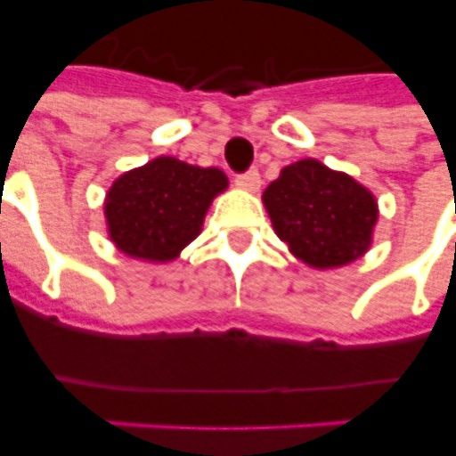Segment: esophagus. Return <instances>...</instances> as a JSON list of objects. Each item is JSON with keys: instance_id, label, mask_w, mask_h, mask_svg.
Wrapping results in <instances>:
<instances>
[{"instance_id": "34e87169", "label": "esophagus", "mask_w": 456, "mask_h": 456, "mask_svg": "<svg viewBox=\"0 0 456 456\" xmlns=\"http://www.w3.org/2000/svg\"><path fill=\"white\" fill-rule=\"evenodd\" d=\"M234 182L241 186V189L256 191L257 186H260V172H257L256 167H253V170H246V172H241V175H236Z\"/></svg>"}]
</instances>
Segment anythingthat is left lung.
Wrapping results in <instances>:
<instances>
[{"instance_id":"1","label":"left lung","mask_w":456,"mask_h":456,"mask_svg":"<svg viewBox=\"0 0 456 456\" xmlns=\"http://www.w3.org/2000/svg\"><path fill=\"white\" fill-rule=\"evenodd\" d=\"M274 232L312 267L353 263L371 243L374 196L343 172L305 158L286 165L263 193Z\"/></svg>"}]
</instances>
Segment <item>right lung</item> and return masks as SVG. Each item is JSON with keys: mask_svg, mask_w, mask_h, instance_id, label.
I'll return each instance as SVG.
<instances>
[{"mask_svg": "<svg viewBox=\"0 0 456 456\" xmlns=\"http://www.w3.org/2000/svg\"><path fill=\"white\" fill-rule=\"evenodd\" d=\"M224 189L227 177L217 167L156 158L110 186L103 208L110 239L127 256L172 260L199 236L208 206Z\"/></svg>", "mask_w": 456, "mask_h": 456, "instance_id": "obj_1", "label": "right lung"}]
</instances>
